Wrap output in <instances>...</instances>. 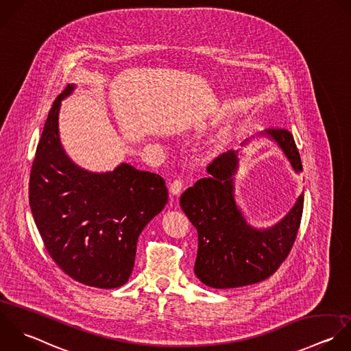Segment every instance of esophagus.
Segmentation results:
<instances>
[{
    "instance_id": "obj_1",
    "label": "esophagus",
    "mask_w": 351,
    "mask_h": 351,
    "mask_svg": "<svg viewBox=\"0 0 351 351\" xmlns=\"http://www.w3.org/2000/svg\"><path fill=\"white\" fill-rule=\"evenodd\" d=\"M182 189H183V182L180 179H175L169 184V191L172 193V195H179Z\"/></svg>"
}]
</instances>
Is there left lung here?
<instances>
[{"label": "left lung", "instance_id": "1", "mask_svg": "<svg viewBox=\"0 0 351 351\" xmlns=\"http://www.w3.org/2000/svg\"><path fill=\"white\" fill-rule=\"evenodd\" d=\"M260 135L272 139L291 168L297 173L302 172L291 132L268 128ZM238 168V150H228L208 165V178L195 182L180 197V206L198 232L194 272L212 289L243 287L268 279L287 258L301 224L304 193L275 226H250L235 199L234 176Z\"/></svg>", "mask_w": 351, "mask_h": 351}]
</instances>
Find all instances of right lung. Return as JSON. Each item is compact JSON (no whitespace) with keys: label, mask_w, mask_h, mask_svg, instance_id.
<instances>
[{"label":"right lung","mask_w":351,"mask_h":351,"mask_svg":"<svg viewBox=\"0 0 351 351\" xmlns=\"http://www.w3.org/2000/svg\"><path fill=\"white\" fill-rule=\"evenodd\" d=\"M46 119L29 175V206L43 245L73 280L116 289L131 276L136 243L147 223L168 202L164 179L121 162L110 172H90L62 149L58 134L61 101Z\"/></svg>","instance_id":"right-lung-1"}]
</instances>
